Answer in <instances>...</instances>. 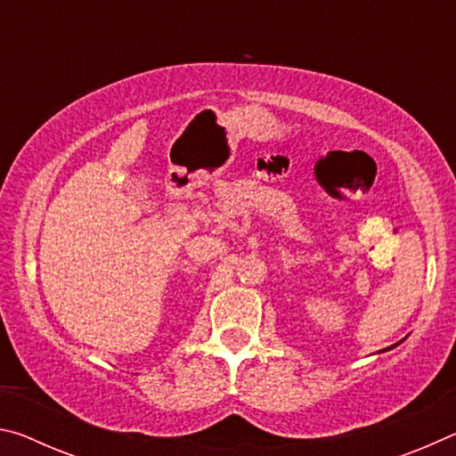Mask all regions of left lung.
Listing matches in <instances>:
<instances>
[{"instance_id":"1","label":"left lung","mask_w":456,"mask_h":456,"mask_svg":"<svg viewBox=\"0 0 456 456\" xmlns=\"http://www.w3.org/2000/svg\"><path fill=\"white\" fill-rule=\"evenodd\" d=\"M396 346H398V344H395V346H392V348H396ZM392 348H386V350H392ZM386 350H382V352H386Z\"/></svg>"}]
</instances>
